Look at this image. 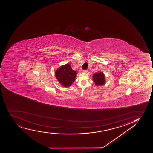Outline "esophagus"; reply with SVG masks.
<instances>
[{
	"label": "esophagus",
	"instance_id": "34e87169",
	"mask_svg": "<svg viewBox=\"0 0 153 153\" xmlns=\"http://www.w3.org/2000/svg\"><path fill=\"white\" fill-rule=\"evenodd\" d=\"M83 72H84V73H87L88 71L87 70H83Z\"/></svg>",
	"mask_w": 153,
	"mask_h": 153
}]
</instances>
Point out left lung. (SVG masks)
I'll use <instances>...</instances> for the list:
<instances>
[{
  "mask_svg": "<svg viewBox=\"0 0 153 153\" xmlns=\"http://www.w3.org/2000/svg\"><path fill=\"white\" fill-rule=\"evenodd\" d=\"M93 80L96 86H102L105 84V75L101 71L94 73L93 74Z\"/></svg>",
  "mask_w": 153,
  "mask_h": 153,
  "instance_id": "1",
  "label": "left lung"
}]
</instances>
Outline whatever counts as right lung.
Here are the masks:
<instances>
[{
    "label": "right lung",
    "instance_id": "add662e5",
    "mask_svg": "<svg viewBox=\"0 0 153 153\" xmlns=\"http://www.w3.org/2000/svg\"><path fill=\"white\" fill-rule=\"evenodd\" d=\"M55 76L56 79L62 86L69 87L73 84L75 79L77 72L72 70L68 64L62 65L55 71Z\"/></svg>",
    "mask_w": 153,
    "mask_h": 153
}]
</instances>
